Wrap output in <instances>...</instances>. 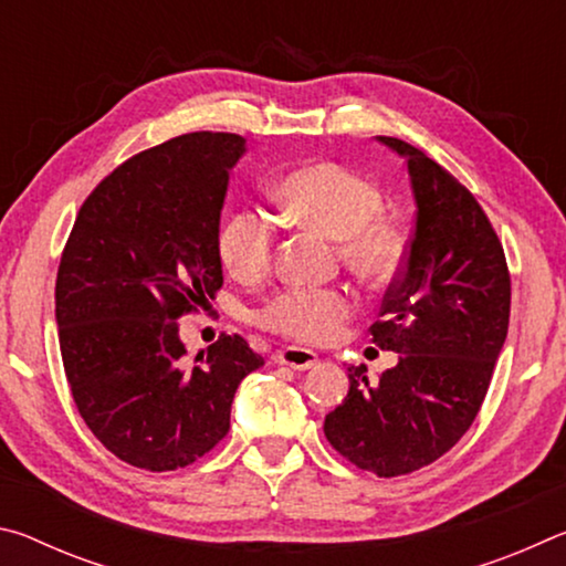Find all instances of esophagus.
Returning <instances> with one entry per match:
<instances>
[{"label":"esophagus","mask_w":566,"mask_h":566,"mask_svg":"<svg viewBox=\"0 0 566 566\" xmlns=\"http://www.w3.org/2000/svg\"><path fill=\"white\" fill-rule=\"evenodd\" d=\"M274 361L286 364V367H292L296 371H304V369H312L314 364L319 361V357L317 352L304 349V347H284L274 354Z\"/></svg>","instance_id":"1"}]
</instances>
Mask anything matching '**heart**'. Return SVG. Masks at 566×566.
Masks as SVG:
<instances>
[{
    "label": "heart",
    "instance_id": "b5f03b06",
    "mask_svg": "<svg viewBox=\"0 0 566 566\" xmlns=\"http://www.w3.org/2000/svg\"><path fill=\"white\" fill-rule=\"evenodd\" d=\"M272 195L294 224L337 239L342 262L364 280L385 282L401 260L399 229L381 212V191L369 179L334 161L302 165L276 181ZM224 270L242 282L270 272L274 227L254 209L229 214L217 234ZM354 312V296L342 286H292L272 296L256 322L264 329L302 344H327Z\"/></svg>",
    "mask_w": 566,
    "mask_h": 566
}]
</instances>
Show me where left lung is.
I'll list each match as a JSON object with an SVG mask.
<instances>
[{
  "label": "left lung",
  "mask_w": 566,
  "mask_h": 566,
  "mask_svg": "<svg viewBox=\"0 0 566 566\" xmlns=\"http://www.w3.org/2000/svg\"><path fill=\"white\" fill-rule=\"evenodd\" d=\"M417 219L405 262L385 294L371 342L397 367L369 385L349 367V391L324 434L354 467L401 476L437 462L472 427L510 329L512 282L500 237L472 191L395 137Z\"/></svg>",
  "instance_id": "8db88e82"
}]
</instances>
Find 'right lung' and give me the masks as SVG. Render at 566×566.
Here are the masks:
<instances>
[{"label":"right lung","instance_id":"obj_1","mask_svg":"<svg viewBox=\"0 0 566 566\" xmlns=\"http://www.w3.org/2000/svg\"><path fill=\"white\" fill-rule=\"evenodd\" d=\"M229 132L139 151L84 199L56 272V327L72 399L114 457L149 472L187 467L229 432L232 399L264 359L222 334L185 361L177 319L224 284L217 254Z\"/></svg>","mask_w":566,"mask_h":566}]
</instances>
